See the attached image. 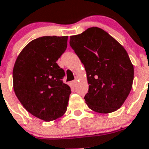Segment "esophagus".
Listing matches in <instances>:
<instances>
[{
    "label": "esophagus",
    "instance_id": "obj_1",
    "mask_svg": "<svg viewBox=\"0 0 149 149\" xmlns=\"http://www.w3.org/2000/svg\"><path fill=\"white\" fill-rule=\"evenodd\" d=\"M72 85H73V86H75L76 84H77V79H75L74 81H72Z\"/></svg>",
    "mask_w": 149,
    "mask_h": 149
}]
</instances>
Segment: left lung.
<instances>
[{
	"label": "left lung",
	"mask_w": 149,
	"mask_h": 149,
	"mask_svg": "<svg viewBox=\"0 0 149 149\" xmlns=\"http://www.w3.org/2000/svg\"><path fill=\"white\" fill-rule=\"evenodd\" d=\"M69 43L86 72L88 107L100 113L120 108L131 90L134 72L123 46L96 27L70 36Z\"/></svg>",
	"instance_id": "8db88e82"
}]
</instances>
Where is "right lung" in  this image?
Returning a JSON list of instances; mask_svg holds the SVG:
<instances>
[{"label": "right lung", "mask_w": 149, "mask_h": 149, "mask_svg": "<svg viewBox=\"0 0 149 149\" xmlns=\"http://www.w3.org/2000/svg\"><path fill=\"white\" fill-rule=\"evenodd\" d=\"M68 36L32 40L18 56L13 72V89L30 113L50 122L67 110L71 88L63 82L65 72L56 60L65 52Z\"/></svg>", "instance_id": "obj_1"}]
</instances>
